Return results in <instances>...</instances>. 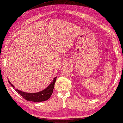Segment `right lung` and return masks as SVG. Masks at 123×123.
<instances>
[{
    "label": "right lung",
    "instance_id": "right-lung-1",
    "mask_svg": "<svg viewBox=\"0 0 123 123\" xmlns=\"http://www.w3.org/2000/svg\"><path fill=\"white\" fill-rule=\"evenodd\" d=\"M56 80V77H55L52 83L46 88L43 89V90L39 91V92L34 93L25 92L24 91H22L18 89H15L14 86L12 84H11L8 80V81L9 83L11 84V86L13 87V89L26 100L31 102H43L48 100L52 96Z\"/></svg>",
    "mask_w": 123,
    "mask_h": 123
}]
</instances>
